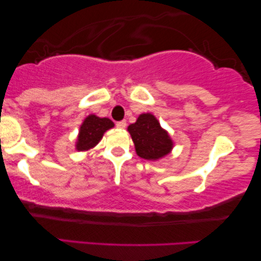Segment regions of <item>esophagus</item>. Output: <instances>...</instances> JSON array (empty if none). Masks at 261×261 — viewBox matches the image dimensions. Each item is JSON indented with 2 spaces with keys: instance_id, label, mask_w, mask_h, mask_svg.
Instances as JSON below:
<instances>
[{
  "instance_id": "esophagus-1",
  "label": "esophagus",
  "mask_w": 261,
  "mask_h": 261,
  "mask_svg": "<svg viewBox=\"0 0 261 261\" xmlns=\"http://www.w3.org/2000/svg\"><path fill=\"white\" fill-rule=\"evenodd\" d=\"M126 126H127L126 121H119V122L116 123V127L120 128V129H123V128H126Z\"/></svg>"
}]
</instances>
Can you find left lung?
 <instances>
[{
    "instance_id": "8db88e82",
    "label": "left lung",
    "mask_w": 261,
    "mask_h": 261,
    "mask_svg": "<svg viewBox=\"0 0 261 261\" xmlns=\"http://www.w3.org/2000/svg\"><path fill=\"white\" fill-rule=\"evenodd\" d=\"M127 130L140 158L155 162L172 151L174 144L169 132L160 126L158 119L151 113L140 114L137 121L128 126Z\"/></svg>"
}]
</instances>
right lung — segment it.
Returning <instances> with one entry per match:
<instances>
[{"instance_id":"obj_1","label":"right lung","mask_w":261,"mask_h":261,"mask_svg":"<svg viewBox=\"0 0 261 261\" xmlns=\"http://www.w3.org/2000/svg\"><path fill=\"white\" fill-rule=\"evenodd\" d=\"M114 126L115 124L108 117H99L90 114L81 124L74 147L78 152L90 151L102 140L106 132Z\"/></svg>"}]
</instances>
